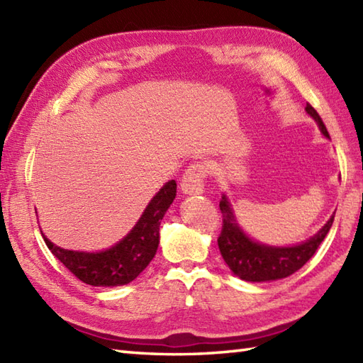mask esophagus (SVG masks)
<instances>
[{
  "mask_svg": "<svg viewBox=\"0 0 363 363\" xmlns=\"http://www.w3.org/2000/svg\"><path fill=\"white\" fill-rule=\"evenodd\" d=\"M207 176V168L201 162H196V164H191L186 173L182 174L181 179V189L184 194L191 195V194H201L204 189V179Z\"/></svg>",
  "mask_w": 363,
  "mask_h": 363,
  "instance_id": "esophagus-1",
  "label": "esophagus"
}]
</instances>
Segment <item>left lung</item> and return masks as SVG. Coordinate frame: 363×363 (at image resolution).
<instances>
[{"instance_id": "8db88e82", "label": "left lung", "mask_w": 363, "mask_h": 363, "mask_svg": "<svg viewBox=\"0 0 363 363\" xmlns=\"http://www.w3.org/2000/svg\"><path fill=\"white\" fill-rule=\"evenodd\" d=\"M307 113L317 121L321 133L329 138V133L318 112L307 103ZM220 211L223 215V226L218 237V248L223 259L235 276L248 282H267L284 279L303 267L321 242L325 240L330 226L334 223V215L317 234L295 246H268L254 242L238 226L233 207L226 195L220 201Z\"/></svg>"}]
</instances>
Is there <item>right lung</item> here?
<instances>
[{"label":"right lung","instance_id":"obj_1","mask_svg":"<svg viewBox=\"0 0 363 363\" xmlns=\"http://www.w3.org/2000/svg\"><path fill=\"white\" fill-rule=\"evenodd\" d=\"M176 198V181H168L150 204L133 230L112 248L99 252L68 251L52 245L43 235L50 251L84 284L94 287L126 285L140 274L156 256L159 226L168 207Z\"/></svg>","mask_w":363,"mask_h":363}]
</instances>
